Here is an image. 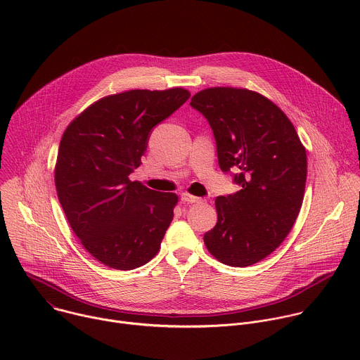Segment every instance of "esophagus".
Returning a JSON list of instances; mask_svg holds the SVG:
<instances>
[{"label":"esophagus","mask_w":360,"mask_h":360,"mask_svg":"<svg viewBox=\"0 0 360 360\" xmlns=\"http://www.w3.org/2000/svg\"><path fill=\"white\" fill-rule=\"evenodd\" d=\"M181 200H182L184 203H195V202H199L200 198H196V196L189 195V193H182V195H181Z\"/></svg>","instance_id":"obj_1"}]
</instances>
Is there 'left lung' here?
<instances>
[{
	"instance_id": "obj_1",
	"label": "left lung",
	"mask_w": 360,
	"mask_h": 360,
	"mask_svg": "<svg viewBox=\"0 0 360 360\" xmlns=\"http://www.w3.org/2000/svg\"><path fill=\"white\" fill-rule=\"evenodd\" d=\"M191 107L211 125L218 164L240 186L218 196V222L203 235L215 258L235 268L271 255L302 207L307 161L295 127L272 101L240 88H208Z\"/></svg>"
}]
</instances>
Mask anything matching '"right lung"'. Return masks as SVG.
Here are the masks:
<instances>
[{
    "mask_svg": "<svg viewBox=\"0 0 360 360\" xmlns=\"http://www.w3.org/2000/svg\"><path fill=\"white\" fill-rule=\"evenodd\" d=\"M189 96L184 88L110 95L65 129L56 165L58 199L74 233L101 264L131 271L158 253L178 196L132 182L129 175L153 127Z\"/></svg>",
    "mask_w": 360,
    "mask_h": 360,
    "instance_id": "obj_1",
    "label": "right lung"
}]
</instances>
